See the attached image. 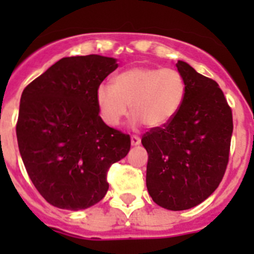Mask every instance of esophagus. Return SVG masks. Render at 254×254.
<instances>
[{"mask_svg": "<svg viewBox=\"0 0 254 254\" xmlns=\"http://www.w3.org/2000/svg\"><path fill=\"white\" fill-rule=\"evenodd\" d=\"M141 142V138L138 137V136H136V134H132L131 136V143L133 145V146H137V145H140Z\"/></svg>", "mask_w": 254, "mask_h": 254, "instance_id": "1", "label": "esophagus"}]
</instances>
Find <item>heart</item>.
Returning <instances> with one entry per match:
<instances>
[{
  "mask_svg": "<svg viewBox=\"0 0 254 254\" xmlns=\"http://www.w3.org/2000/svg\"><path fill=\"white\" fill-rule=\"evenodd\" d=\"M186 81L174 68L132 67L113 78V86L102 84L96 89V103L102 118L118 126L129 104L134 122L147 127H163L177 116L186 98Z\"/></svg>",
  "mask_w": 254,
  "mask_h": 254,
  "instance_id": "1",
  "label": "heart"
}]
</instances>
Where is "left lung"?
I'll return each mask as SVG.
<instances>
[{
	"instance_id": "8db88e82",
	"label": "left lung",
	"mask_w": 254,
	"mask_h": 254,
	"mask_svg": "<svg viewBox=\"0 0 254 254\" xmlns=\"http://www.w3.org/2000/svg\"><path fill=\"white\" fill-rule=\"evenodd\" d=\"M177 68L186 98L168 125L142 136L149 154L146 187L156 205L172 211L199 205L219 187L229 163L233 113L217 82L183 61Z\"/></svg>"
}]
</instances>
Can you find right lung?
Returning <instances> with one entry per match:
<instances>
[{
    "label": "right lung",
    "instance_id": "1",
    "mask_svg": "<svg viewBox=\"0 0 254 254\" xmlns=\"http://www.w3.org/2000/svg\"><path fill=\"white\" fill-rule=\"evenodd\" d=\"M118 67L98 55L64 57L24 89L17 143L42 197L64 210H82L105 196L112 164L128 154L129 134L105 125L96 89Z\"/></svg>",
    "mask_w": 254,
    "mask_h": 254
}]
</instances>
